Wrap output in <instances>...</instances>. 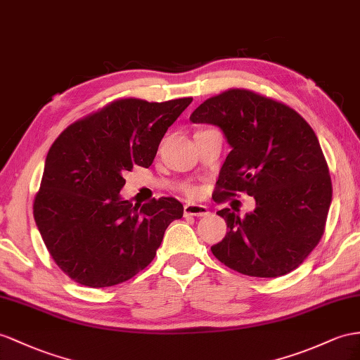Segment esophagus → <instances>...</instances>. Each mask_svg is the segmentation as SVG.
<instances>
[{
  "instance_id": "obj_1",
  "label": "esophagus",
  "mask_w": 360,
  "mask_h": 360,
  "mask_svg": "<svg viewBox=\"0 0 360 360\" xmlns=\"http://www.w3.org/2000/svg\"><path fill=\"white\" fill-rule=\"evenodd\" d=\"M184 214L186 216H198V217H205L210 214V211L205 205L199 204H187L184 207Z\"/></svg>"
}]
</instances>
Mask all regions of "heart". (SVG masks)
I'll return each mask as SVG.
<instances>
[{"instance_id": "b5f03b06", "label": "heart", "mask_w": 360, "mask_h": 360, "mask_svg": "<svg viewBox=\"0 0 360 360\" xmlns=\"http://www.w3.org/2000/svg\"><path fill=\"white\" fill-rule=\"evenodd\" d=\"M191 193H196V191H195V190H191Z\"/></svg>"}]
</instances>
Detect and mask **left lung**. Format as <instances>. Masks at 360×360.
Instances as JSON below:
<instances>
[{"instance_id": "1", "label": "left lung", "mask_w": 360, "mask_h": 360, "mask_svg": "<svg viewBox=\"0 0 360 360\" xmlns=\"http://www.w3.org/2000/svg\"><path fill=\"white\" fill-rule=\"evenodd\" d=\"M219 126L231 146L216 182V199L254 196L245 217L217 211L228 226L211 252L228 268L275 278L297 269L315 250L331 204L328 165L318 138L297 110L250 89L210 97L190 115Z\"/></svg>"}]
</instances>
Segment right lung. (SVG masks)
<instances>
[{
	"label": "right lung",
	"mask_w": 360,
	"mask_h": 360,
	"mask_svg": "<svg viewBox=\"0 0 360 360\" xmlns=\"http://www.w3.org/2000/svg\"><path fill=\"white\" fill-rule=\"evenodd\" d=\"M191 97L150 103L120 98L70 124L50 147L33 216L53 260L71 280L109 288L132 278L181 219L174 198L123 200V174L149 167L167 129Z\"/></svg>",
	"instance_id": "right-lung-1"
}]
</instances>
